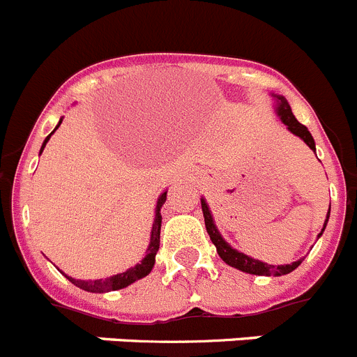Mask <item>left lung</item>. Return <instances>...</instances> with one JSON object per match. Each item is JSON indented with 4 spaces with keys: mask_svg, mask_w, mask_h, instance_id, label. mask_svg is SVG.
<instances>
[{
    "mask_svg": "<svg viewBox=\"0 0 357 357\" xmlns=\"http://www.w3.org/2000/svg\"><path fill=\"white\" fill-rule=\"evenodd\" d=\"M278 102H280L278 104V114H280L281 122L285 123L287 129H289L290 132L296 134V136H299V138L303 139V142H305L306 145L313 150V152H315V142H313L312 134H310V130L306 129L303 123L297 122V119L294 116L292 109H290L289 102H287L283 97H278ZM202 211H204L205 228H207V234L211 235V241L214 243L215 250H218V255L223 258V261H227L228 266L235 267V269H238V271H243V273L257 274V276H283V274L292 273L294 269H297V267L301 266L303 258L297 261H292V264H287V266H269V264H264V261H260V260H255V258L248 257V255L238 253V251L234 250L230 244L225 243V238L219 235V231H218V228H215L214 221H212L211 211H208L205 200H202ZM329 211H331V207H329ZM328 219H329V212H328V218H326V223H324V228H326V225H328ZM324 228H322V231H324Z\"/></svg>",
    "mask_w": 357,
    "mask_h": 357,
    "instance_id": "8db88e82",
    "label": "left lung"
}]
</instances>
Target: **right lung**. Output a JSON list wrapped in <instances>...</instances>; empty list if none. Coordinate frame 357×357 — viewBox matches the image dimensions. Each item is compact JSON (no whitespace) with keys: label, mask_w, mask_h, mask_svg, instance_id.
Returning a JSON list of instances; mask_svg holds the SVG:
<instances>
[{"label":"right lung","mask_w":357,"mask_h":357,"mask_svg":"<svg viewBox=\"0 0 357 357\" xmlns=\"http://www.w3.org/2000/svg\"><path fill=\"white\" fill-rule=\"evenodd\" d=\"M60 123H61V120H60ZM60 123L56 126V129L60 127ZM54 130H52V132H54ZM51 134H49L47 138H45L44 145H42V149H40V153H42V150H44L45 143H47L49 138H51ZM165 202H166V192H162V195L159 196V200H157L155 219H153L152 235H150V244H149V250H146V257L143 258L142 264H138V266L132 267V269L126 271V273L107 278V280L83 281V280H74V278L67 276L68 281H72L74 285L79 287V289H83V290H86V292H109V290L126 289V287H129L130 283H134V281L139 280V278H145L146 274L152 271L153 264H155V255H157V251H159V237H161V219H162L161 218V207L165 205Z\"/></svg>","instance_id":"add662e5"}]
</instances>
